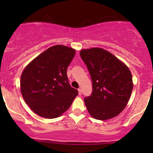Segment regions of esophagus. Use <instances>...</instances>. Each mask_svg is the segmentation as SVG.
<instances>
[{"label": "esophagus", "mask_w": 153, "mask_h": 153, "mask_svg": "<svg viewBox=\"0 0 153 153\" xmlns=\"http://www.w3.org/2000/svg\"><path fill=\"white\" fill-rule=\"evenodd\" d=\"M78 91H79V95H81V94H82V91H81V89H79Z\"/></svg>", "instance_id": "esophagus-1"}]
</instances>
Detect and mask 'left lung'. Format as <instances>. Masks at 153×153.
Here are the masks:
<instances>
[{
	"label": "left lung",
	"instance_id": "obj_1",
	"mask_svg": "<svg viewBox=\"0 0 153 153\" xmlns=\"http://www.w3.org/2000/svg\"><path fill=\"white\" fill-rule=\"evenodd\" d=\"M80 56L93 81V93L84 98L88 111L100 120L117 116L127 106L133 89L128 67L102 48L82 49Z\"/></svg>",
	"mask_w": 153,
	"mask_h": 153
}]
</instances>
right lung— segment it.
Listing matches in <instances>:
<instances>
[{
	"label": "right lung",
	"mask_w": 153,
	"mask_h": 153,
	"mask_svg": "<svg viewBox=\"0 0 153 153\" xmlns=\"http://www.w3.org/2000/svg\"><path fill=\"white\" fill-rule=\"evenodd\" d=\"M75 49L63 45L49 47L23 70L20 88L24 101L33 112L56 118L70 108L78 91L70 86L67 69Z\"/></svg>",
	"instance_id": "1"
}]
</instances>
